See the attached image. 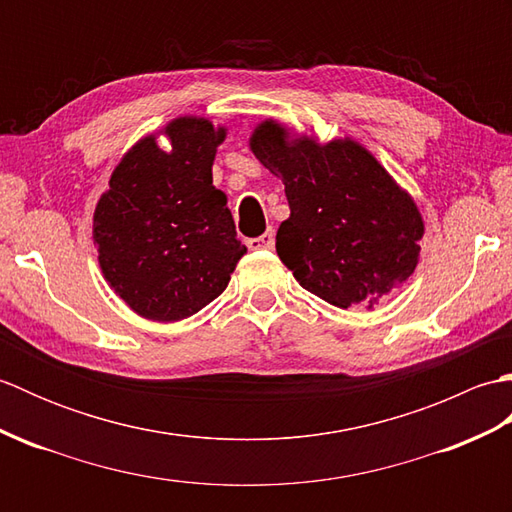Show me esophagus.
Instances as JSON below:
<instances>
[{
	"instance_id": "obj_1",
	"label": "esophagus",
	"mask_w": 512,
	"mask_h": 512,
	"mask_svg": "<svg viewBox=\"0 0 512 512\" xmlns=\"http://www.w3.org/2000/svg\"><path fill=\"white\" fill-rule=\"evenodd\" d=\"M246 244H248V248H253V250H270V248H275L273 228H268V231L264 235H259V237H250Z\"/></svg>"
}]
</instances>
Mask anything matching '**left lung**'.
<instances>
[{
	"label": "left lung",
	"mask_w": 512,
	"mask_h": 512,
	"mask_svg": "<svg viewBox=\"0 0 512 512\" xmlns=\"http://www.w3.org/2000/svg\"><path fill=\"white\" fill-rule=\"evenodd\" d=\"M248 145L286 187L290 217L275 246L301 288L336 308L372 310L413 275L422 215L361 143L292 138L288 127L268 118Z\"/></svg>",
	"instance_id": "1"
}]
</instances>
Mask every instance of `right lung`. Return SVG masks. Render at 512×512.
Instances as JSON below:
<instances>
[{"label": "right lung", "instance_id": "obj_1", "mask_svg": "<svg viewBox=\"0 0 512 512\" xmlns=\"http://www.w3.org/2000/svg\"><path fill=\"white\" fill-rule=\"evenodd\" d=\"M140 138L112 171L94 211V244L110 288L143 319L173 323L226 290L246 246L226 193L213 187L215 151L226 127L180 116Z\"/></svg>", "mask_w": 512, "mask_h": 512}]
</instances>
